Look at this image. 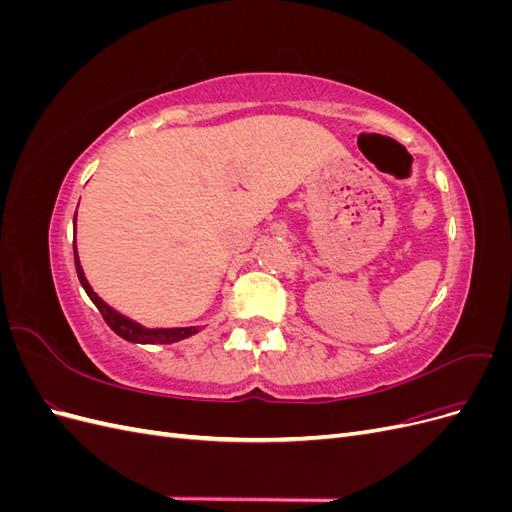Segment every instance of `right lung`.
<instances>
[{"instance_id": "add662e5", "label": "right lung", "mask_w": 512, "mask_h": 512, "mask_svg": "<svg viewBox=\"0 0 512 512\" xmlns=\"http://www.w3.org/2000/svg\"><path fill=\"white\" fill-rule=\"evenodd\" d=\"M76 222V218H74ZM74 265H76V273H79V280H81V286L85 288L87 297L94 301V305L100 309V314L104 318V322L111 327L119 337L128 339V342H134V344H175L179 342V339H185L190 337L194 333H198V327H185V329H145L141 327V324L117 314L113 307H108L98 294L91 290L89 282L85 280V273H83V267H81V260H79V254H76V243H74Z\"/></svg>"}]
</instances>
